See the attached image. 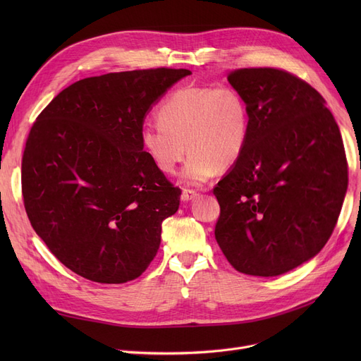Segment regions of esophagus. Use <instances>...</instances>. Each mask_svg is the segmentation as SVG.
Listing matches in <instances>:
<instances>
[{"mask_svg": "<svg viewBox=\"0 0 361 361\" xmlns=\"http://www.w3.org/2000/svg\"><path fill=\"white\" fill-rule=\"evenodd\" d=\"M197 197V193L195 190H190V188H184L183 193H181V200L183 202H188V200H193Z\"/></svg>", "mask_w": 361, "mask_h": 361, "instance_id": "1", "label": "esophagus"}]
</instances>
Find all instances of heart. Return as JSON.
<instances>
[{
    "instance_id": "1",
    "label": "heart",
    "mask_w": 361,
    "mask_h": 361,
    "mask_svg": "<svg viewBox=\"0 0 361 361\" xmlns=\"http://www.w3.org/2000/svg\"><path fill=\"white\" fill-rule=\"evenodd\" d=\"M158 123L140 131L149 159L164 174H174L190 152L183 181L202 185L219 168L235 165L250 136V109L235 87L199 86L177 89L161 104Z\"/></svg>"
}]
</instances>
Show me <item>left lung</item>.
I'll return each mask as SVG.
<instances>
[{
    "mask_svg": "<svg viewBox=\"0 0 361 361\" xmlns=\"http://www.w3.org/2000/svg\"><path fill=\"white\" fill-rule=\"evenodd\" d=\"M228 82L249 104L250 136L214 188L215 238L238 272L276 276L329 240L348 185L344 143L324 97L297 75L253 67Z\"/></svg>",
    "mask_w": 361,
    "mask_h": 361,
    "instance_id": "1",
    "label": "left lung"
}]
</instances>
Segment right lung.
Returning a JSON list of instances; mask_svg holds the SVG:
<instances>
[{"mask_svg": "<svg viewBox=\"0 0 361 361\" xmlns=\"http://www.w3.org/2000/svg\"><path fill=\"white\" fill-rule=\"evenodd\" d=\"M185 68L108 73L61 90L37 116L22 159V193L36 234L89 281L139 278L157 256L162 221L181 190L140 142L152 104Z\"/></svg>", "mask_w": 361, "mask_h": 361, "instance_id": "right-lung-1", "label": "right lung"}]
</instances>
